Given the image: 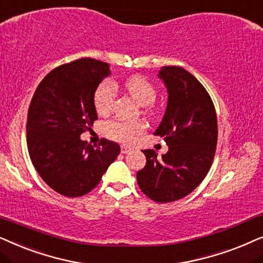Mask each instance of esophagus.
I'll return each instance as SVG.
<instances>
[{"label":"esophagus","instance_id":"esophagus-1","mask_svg":"<svg viewBox=\"0 0 263 263\" xmlns=\"http://www.w3.org/2000/svg\"><path fill=\"white\" fill-rule=\"evenodd\" d=\"M131 152V148H129V146H127V145H121V153L122 154H127V153H129Z\"/></svg>","mask_w":263,"mask_h":263}]
</instances>
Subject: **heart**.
Here are the masks:
<instances>
[{
  "label": "heart",
  "mask_w": 263,
  "mask_h": 263,
  "mask_svg": "<svg viewBox=\"0 0 263 263\" xmlns=\"http://www.w3.org/2000/svg\"><path fill=\"white\" fill-rule=\"evenodd\" d=\"M125 89L136 102L141 106H150L156 99V89L148 79L142 76H132L125 82ZM117 87L110 80H104L96 87L93 92V106L100 115H107L113 109ZM150 113V108L148 109ZM146 124L142 120L124 121L113 120L107 122L104 132L113 141L132 144L137 141L139 136L145 132Z\"/></svg>",
  "instance_id": "heart-1"
}]
</instances>
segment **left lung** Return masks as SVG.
<instances>
[{
  "mask_svg": "<svg viewBox=\"0 0 263 263\" xmlns=\"http://www.w3.org/2000/svg\"><path fill=\"white\" fill-rule=\"evenodd\" d=\"M159 78L167 87L166 113L155 131L168 152L157 157L143 150L146 163L137 172L139 189L157 203L180 199L201 184L209 172L218 142V120L204 86L186 69L164 66Z\"/></svg>",
  "mask_w": 263,
  "mask_h": 263,
  "instance_id": "obj_1",
  "label": "left lung"
}]
</instances>
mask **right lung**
<instances>
[{"label":"right lung","instance_id":"obj_1","mask_svg":"<svg viewBox=\"0 0 263 263\" xmlns=\"http://www.w3.org/2000/svg\"><path fill=\"white\" fill-rule=\"evenodd\" d=\"M110 74L109 65L79 59L44 77L31 100L26 139L34 168L52 190L79 197L99 185L120 154L117 143L91 145L80 135L97 120L93 92Z\"/></svg>","mask_w":263,"mask_h":263}]
</instances>
